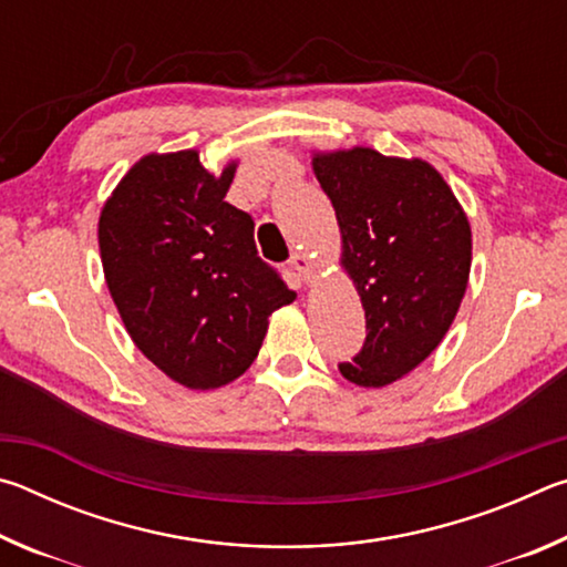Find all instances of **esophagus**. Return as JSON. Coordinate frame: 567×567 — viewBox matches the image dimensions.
Listing matches in <instances>:
<instances>
[{
	"label": "esophagus",
	"mask_w": 567,
	"mask_h": 567,
	"mask_svg": "<svg viewBox=\"0 0 567 567\" xmlns=\"http://www.w3.org/2000/svg\"><path fill=\"white\" fill-rule=\"evenodd\" d=\"M290 267H292V270H295L297 275H300L302 282H312L315 270H312L310 257H307L305 252H295V255L290 257Z\"/></svg>",
	"instance_id": "esophagus-1"
}]
</instances>
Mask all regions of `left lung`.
<instances>
[{"label":"left lung","instance_id":"1","mask_svg":"<svg viewBox=\"0 0 567 567\" xmlns=\"http://www.w3.org/2000/svg\"><path fill=\"white\" fill-rule=\"evenodd\" d=\"M312 169L342 235V267L364 307L362 350L344 380L385 388L443 342L463 302L473 235L453 189L422 159L370 147L318 152Z\"/></svg>","mask_w":567,"mask_h":567}]
</instances>
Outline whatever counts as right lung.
Returning a JSON list of instances; mask_svg holds the SVG:
<instances>
[{
	"instance_id": "add662e5",
	"label": "right lung",
	"mask_w": 567,
	"mask_h": 567,
	"mask_svg": "<svg viewBox=\"0 0 567 567\" xmlns=\"http://www.w3.org/2000/svg\"><path fill=\"white\" fill-rule=\"evenodd\" d=\"M235 167L209 175L195 150L147 155L100 215L104 280L124 328L189 390L243 375L262 348L267 318L295 300L257 257L252 217L225 203Z\"/></svg>"
}]
</instances>
